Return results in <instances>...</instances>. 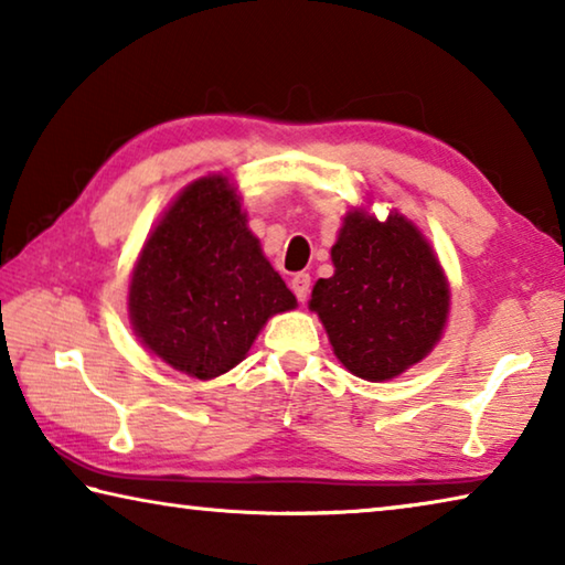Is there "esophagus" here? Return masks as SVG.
Masks as SVG:
<instances>
[{"label":"esophagus","mask_w":565,"mask_h":565,"mask_svg":"<svg viewBox=\"0 0 565 565\" xmlns=\"http://www.w3.org/2000/svg\"><path fill=\"white\" fill-rule=\"evenodd\" d=\"M291 291L296 294V299H299L301 303L309 299V291H311V276L309 274H296L291 279Z\"/></svg>","instance_id":"34e87169"}]
</instances>
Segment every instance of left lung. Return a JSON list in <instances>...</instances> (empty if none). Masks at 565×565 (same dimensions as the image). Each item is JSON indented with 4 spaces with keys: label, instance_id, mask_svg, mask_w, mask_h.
Returning a JSON list of instances; mask_svg holds the SVG:
<instances>
[{
    "label": "left lung",
    "instance_id": "1",
    "mask_svg": "<svg viewBox=\"0 0 565 565\" xmlns=\"http://www.w3.org/2000/svg\"><path fill=\"white\" fill-rule=\"evenodd\" d=\"M333 276L311 291L337 359L353 376L388 381L426 359L448 319L446 274L404 214L353 209L331 246Z\"/></svg>",
    "mask_w": 565,
    "mask_h": 565
}]
</instances>
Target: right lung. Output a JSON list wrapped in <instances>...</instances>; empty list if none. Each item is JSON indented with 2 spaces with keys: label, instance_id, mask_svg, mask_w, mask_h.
I'll return each mask as SVG.
<instances>
[{
  "label": "right lung",
  "instance_id": "1",
  "mask_svg": "<svg viewBox=\"0 0 565 565\" xmlns=\"http://www.w3.org/2000/svg\"><path fill=\"white\" fill-rule=\"evenodd\" d=\"M296 296L246 226L236 189L222 174L181 191L141 248L129 281V319L171 369L216 379L246 359L274 313Z\"/></svg>",
  "mask_w": 565,
  "mask_h": 565
}]
</instances>
